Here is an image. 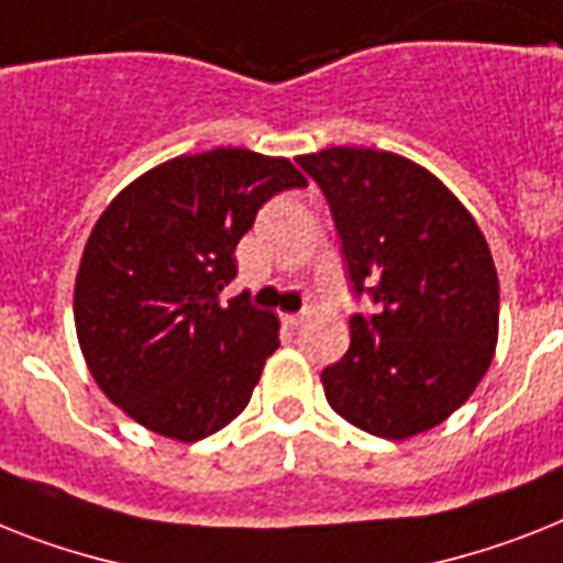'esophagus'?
<instances>
[{"label": "esophagus", "mask_w": 563, "mask_h": 563, "mask_svg": "<svg viewBox=\"0 0 563 563\" xmlns=\"http://www.w3.org/2000/svg\"><path fill=\"white\" fill-rule=\"evenodd\" d=\"M305 316H308L305 310H301V313H285L282 316V322H285L287 328H299V324L305 322Z\"/></svg>", "instance_id": "esophagus-1"}]
</instances>
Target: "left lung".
<instances>
[{"mask_svg": "<svg viewBox=\"0 0 563 563\" xmlns=\"http://www.w3.org/2000/svg\"><path fill=\"white\" fill-rule=\"evenodd\" d=\"M296 164L331 207L351 290L374 301L322 371L324 397L374 438L434 429L472 397L498 342V273L481 227L394 152L333 146Z\"/></svg>", "mask_w": 563, "mask_h": 563, "instance_id": "obj_1", "label": "left lung"}]
</instances>
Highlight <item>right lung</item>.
I'll return each instance as SVG.
<instances>
[{
    "label": "right lung",
    "mask_w": 563,
    "mask_h": 563,
    "mask_svg": "<svg viewBox=\"0 0 563 563\" xmlns=\"http://www.w3.org/2000/svg\"><path fill=\"white\" fill-rule=\"evenodd\" d=\"M301 187L285 157L230 146L172 157L106 207L77 273L74 324L91 376L132 420L198 443L247 408L278 319L247 292L218 296L258 209Z\"/></svg>",
    "instance_id": "add662e5"
}]
</instances>
